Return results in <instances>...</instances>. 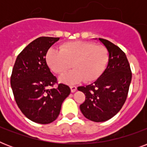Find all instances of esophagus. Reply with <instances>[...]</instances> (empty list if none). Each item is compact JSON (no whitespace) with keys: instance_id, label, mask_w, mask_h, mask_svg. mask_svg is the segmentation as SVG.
Listing matches in <instances>:
<instances>
[{"instance_id":"esophagus-1","label":"esophagus","mask_w":147,"mask_h":147,"mask_svg":"<svg viewBox=\"0 0 147 147\" xmlns=\"http://www.w3.org/2000/svg\"><path fill=\"white\" fill-rule=\"evenodd\" d=\"M70 88H71V92L73 93V92H75L77 90V88H76V86H74V85H71L70 86Z\"/></svg>"}]
</instances>
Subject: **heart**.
Here are the masks:
<instances>
[{
	"label": "heart",
	"instance_id": "1",
	"mask_svg": "<svg viewBox=\"0 0 147 147\" xmlns=\"http://www.w3.org/2000/svg\"><path fill=\"white\" fill-rule=\"evenodd\" d=\"M51 70L62 75L71 67L74 69L60 78L62 82H86L97 80L104 73L109 61V53L105 46L93 42L73 41L62 43L60 49L51 47L46 54Z\"/></svg>",
	"mask_w": 147,
	"mask_h": 147
}]
</instances>
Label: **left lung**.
I'll return each mask as SVG.
<instances>
[{"label": "left lung", "mask_w": 147, "mask_h": 147, "mask_svg": "<svg viewBox=\"0 0 147 147\" xmlns=\"http://www.w3.org/2000/svg\"><path fill=\"white\" fill-rule=\"evenodd\" d=\"M109 53V61L104 73L94 83L80 86L85 95L80 105L83 115L90 121L103 122L117 114L126 101L132 72L125 53L108 40L99 38Z\"/></svg>", "instance_id": "left-lung-1"}]
</instances>
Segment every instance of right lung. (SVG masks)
Here are the masks:
<instances>
[{"label":"right lung","mask_w":147,"mask_h":147,"mask_svg":"<svg viewBox=\"0 0 147 147\" xmlns=\"http://www.w3.org/2000/svg\"><path fill=\"white\" fill-rule=\"evenodd\" d=\"M59 37L41 36L17 55L10 76V85L17 106L30 121L41 124L52 123L60 113L70 88L58 84L50 71L46 54ZM57 84L58 87L53 88Z\"/></svg>","instance_id":"add662e5"}]
</instances>
